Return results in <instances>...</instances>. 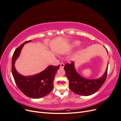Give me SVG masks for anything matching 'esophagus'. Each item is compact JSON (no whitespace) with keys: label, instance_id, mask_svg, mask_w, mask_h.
<instances>
[{"label":"esophagus","instance_id":"1","mask_svg":"<svg viewBox=\"0 0 121 121\" xmlns=\"http://www.w3.org/2000/svg\"><path fill=\"white\" fill-rule=\"evenodd\" d=\"M65 66V65L63 63H61L60 64V69H63L64 68Z\"/></svg>","mask_w":121,"mask_h":121}]
</instances>
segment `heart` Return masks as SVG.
<instances>
[{
    "mask_svg": "<svg viewBox=\"0 0 121 121\" xmlns=\"http://www.w3.org/2000/svg\"><path fill=\"white\" fill-rule=\"evenodd\" d=\"M80 43H81V42L80 41H78V40H75V41H74L72 42L71 44L70 45L71 48H75L76 47H78L80 44Z\"/></svg>",
    "mask_w": 121,
    "mask_h": 121,
    "instance_id": "b5f03b06",
    "label": "heart"
}]
</instances>
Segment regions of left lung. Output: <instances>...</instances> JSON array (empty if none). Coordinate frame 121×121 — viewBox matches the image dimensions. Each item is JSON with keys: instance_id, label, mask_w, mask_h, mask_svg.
<instances>
[{"instance_id": "left-lung-1", "label": "left lung", "mask_w": 121, "mask_h": 121, "mask_svg": "<svg viewBox=\"0 0 121 121\" xmlns=\"http://www.w3.org/2000/svg\"><path fill=\"white\" fill-rule=\"evenodd\" d=\"M108 69V67L100 78L91 80L84 78L80 76L76 72L73 62L66 64L64 67L65 75L69 80V88L75 93L84 96L95 93L103 85L107 77Z\"/></svg>"}]
</instances>
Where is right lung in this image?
<instances>
[{
    "label": "right lung",
    "mask_w": 121,
    "mask_h": 121,
    "mask_svg": "<svg viewBox=\"0 0 121 121\" xmlns=\"http://www.w3.org/2000/svg\"><path fill=\"white\" fill-rule=\"evenodd\" d=\"M30 41L31 40L25 42L14 51L12 57V72L16 85L25 95L32 98H39L47 95L52 91L54 76L60 65H49L45 70L34 76L26 77L20 74L14 64L25 44Z\"/></svg>",
    "instance_id": "right-lung-1"
}]
</instances>
